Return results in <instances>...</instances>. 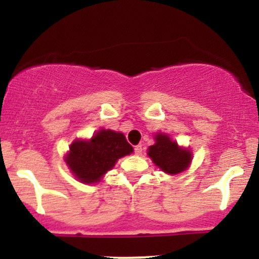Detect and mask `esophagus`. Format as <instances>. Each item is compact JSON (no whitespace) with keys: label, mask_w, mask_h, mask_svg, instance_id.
<instances>
[{"label":"esophagus","mask_w":259,"mask_h":259,"mask_svg":"<svg viewBox=\"0 0 259 259\" xmlns=\"http://www.w3.org/2000/svg\"><path fill=\"white\" fill-rule=\"evenodd\" d=\"M134 151H135V154L140 156L142 153V146L141 145H138V146H135V148H134Z\"/></svg>","instance_id":"esophagus-1"}]
</instances>
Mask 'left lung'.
<instances>
[{"mask_svg": "<svg viewBox=\"0 0 259 259\" xmlns=\"http://www.w3.org/2000/svg\"><path fill=\"white\" fill-rule=\"evenodd\" d=\"M154 144L148 147L147 156L156 167L169 175H178L185 171L192 162L190 148L179 146L168 134H154Z\"/></svg>", "mask_w": 259, "mask_h": 259, "instance_id": "8db88e82", "label": "left lung"}]
</instances>
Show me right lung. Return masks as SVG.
I'll return each mask as SVG.
<instances>
[{"mask_svg":"<svg viewBox=\"0 0 259 259\" xmlns=\"http://www.w3.org/2000/svg\"><path fill=\"white\" fill-rule=\"evenodd\" d=\"M134 148L123 133L101 129L90 139H75L65 153L64 162L70 173L82 184H97Z\"/></svg>","mask_w":259,"mask_h":259,"instance_id":"add662e5","label":"right lung"}]
</instances>
